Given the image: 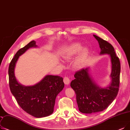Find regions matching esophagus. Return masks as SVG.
Segmentation results:
<instances>
[{"mask_svg": "<svg viewBox=\"0 0 130 130\" xmlns=\"http://www.w3.org/2000/svg\"><path fill=\"white\" fill-rule=\"evenodd\" d=\"M63 81L65 84H67H67H69V83L70 82V80L69 77H67V76H65L63 79Z\"/></svg>", "mask_w": 130, "mask_h": 130, "instance_id": "1", "label": "esophagus"}]
</instances>
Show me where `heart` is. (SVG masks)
Segmentation results:
<instances>
[{"mask_svg":"<svg viewBox=\"0 0 130 130\" xmlns=\"http://www.w3.org/2000/svg\"><path fill=\"white\" fill-rule=\"evenodd\" d=\"M82 49L81 44L79 43H74L72 44L70 47L67 49L66 52L64 54L63 57L65 59L70 58L72 56H74L80 51ZM88 54V50L87 49H83L76 58L75 64L77 67H81L85 64L87 60Z\"/></svg>","mask_w":130,"mask_h":130,"instance_id":"obj_1","label":"heart"}]
</instances>
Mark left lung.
<instances>
[{
    "label": "left lung",
    "instance_id": "1",
    "mask_svg": "<svg viewBox=\"0 0 130 130\" xmlns=\"http://www.w3.org/2000/svg\"><path fill=\"white\" fill-rule=\"evenodd\" d=\"M100 48V54H109L111 58V83L108 87L100 88L95 84L90 77L88 69L77 71L75 79L71 83V88L76 94L79 111L91 114L106 109L117 96L120 86L121 72L120 61L112 45L101 38L93 35Z\"/></svg>",
    "mask_w": 130,
    "mask_h": 130
}]
</instances>
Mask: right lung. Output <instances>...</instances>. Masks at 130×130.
I'll use <instances>...</instances> for the list:
<instances>
[{"instance_id":"obj_1","label":"right lung","mask_w":130,"mask_h":130,"mask_svg":"<svg viewBox=\"0 0 130 130\" xmlns=\"http://www.w3.org/2000/svg\"><path fill=\"white\" fill-rule=\"evenodd\" d=\"M34 40L19 49L11 60L8 69L10 91L17 103L27 113L37 118L48 116L54 111L56 98L64 87L63 79L58 76L47 75L33 86L25 87L16 81L14 69L19 56L31 47H37Z\"/></svg>"}]
</instances>
